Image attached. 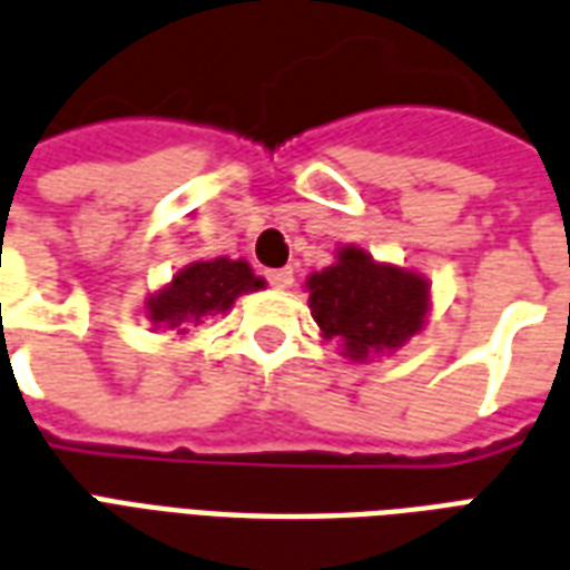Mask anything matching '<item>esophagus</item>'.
Returning a JSON list of instances; mask_svg holds the SVG:
<instances>
[{"instance_id":"1","label":"esophagus","mask_w":570,"mask_h":570,"mask_svg":"<svg viewBox=\"0 0 570 570\" xmlns=\"http://www.w3.org/2000/svg\"><path fill=\"white\" fill-rule=\"evenodd\" d=\"M267 282H269V285H273V288H291V282H294V273H291L288 267L269 269Z\"/></svg>"}]
</instances>
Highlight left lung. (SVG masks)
<instances>
[{"mask_svg": "<svg viewBox=\"0 0 570 570\" xmlns=\"http://www.w3.org/2000/svg\"><path fill=\"white\" fill-rule=\"evenodd\" d=\"M309 313L327 340L364 361L382 348L404 346L419 334L428 313V282L392 264H376L367 252L346 245L334 267L306 279Z\"/></svg>", "mask_w": 570, "mask_h": 570, "instance_id": "left-lung-1", "label": "left lung"}]
</instances>
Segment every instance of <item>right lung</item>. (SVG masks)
Returning a JSON list of instances; mask_svg holds the SVG:
<instances>
[{"instance_id":"obj_1","label":"right lung","mask_w":570,"mask_h":570,"mask_svg":"<svg viewBox=\"0 0 570 570\" xmlns=\"http://www.w3.org/2000/svg\"><path fill=\"white\" fill-rule=\"evenodd\" d=\"M264 285L257 279L245 261L215 257V261H197L178 269L173 285H166L160 294L148 301V318L154 327H176L178 334H188L206 315L227 313L234 301L245 291Z\"/></svg>"}]
</instances>
